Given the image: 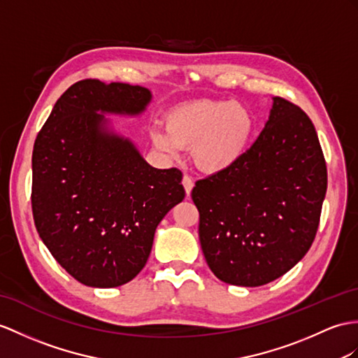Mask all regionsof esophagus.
<instances>
[{"label":"esophagus","instance_id":"obj_1","mask_svg":"<svg viewBox=\"0 0 358 358\" xmlns=\"http://www.w3.org/2000/svg\"><path fill=\"white\" fill-rule=\"evenodd\" d=\"M182 185H184V188H185L187 196H189L191 189H193V187H194V180L191 179V176H188V174H184V178H182Z\"/></svg>","mask_w":358,"mask_h":358}]
</instances>
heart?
<instances>
[{
  "mask_svg": "<svg viewBox=\"0 0 358 358\" xmlns=\"http://www.w3.org/2000/svg\"><path fill=\"white\" fill-rule=\"evenodd\" d=\"M165 126L152 129L159 150L178 156L193 147V159L205 173H222L237 165L248 153L255 120L245 104L226 100H196L173 108Z\"/></svg>",
  "mask_w": 358,
  "mask_h": 358,
  "instance_id": "b5f03b06",
  "label": "heart"
}]
</instances>
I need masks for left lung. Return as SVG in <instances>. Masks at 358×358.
Instances as JSON below:
<instances>
[{
    "label": "left lung",
    "mask_w": 358,
    "mask_h": 358,
    "mask_svg": "<svg viewBox=\"0 0 358 358\" xmlns=\"http://www.w3.org/2000/svg\"><path fill=\"white\" fill-rule=\"evenodd\" d=\"M327 193L316 129L301 108L273 97L267 123L232 169L197 180L199 238L220 281L258 287L307 254Z\"/></svg>",
    "instance_id": "8db88e82"
}]
</instances>
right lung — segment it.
Segmentation results:
<instances>
[{
    "label": "right lung",
    "instance_id": "1",
    "mask_svg": "<svg viewBox=\"0 0 358 358\" xmlns=\"http://www.w3.org/2000/svg\"><path fill=\"white\" fill-rule=\"evenodd\" d=\"M150 101L143 86L86 78L60 95L34 141V224L57 263L85 285L132 281L158 224L185 197L180 170L147 164L104 115H141Z\"/></svg>",
    "mask_w": 358,
    "mask_h": 358
}]
</instances>
